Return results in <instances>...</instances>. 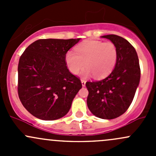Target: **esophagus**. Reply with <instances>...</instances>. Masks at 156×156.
<instances>
[{
	"label": "esophagus",
	"mask_w": 156,
	"mask_h": 156,
	"mask_svg": "<svg viewBox=\"0 0 156 156\" xmlns=\"http://www.w3.org/2000/svg\"><path fill=\"white\" fill-rule=\"evenodd\" d=\"M81 84H82V86L83 87H84V86H85V84H86V81L84 79H81Z\"/></svg>",
	"instance_id": "1"
}]
</instances>
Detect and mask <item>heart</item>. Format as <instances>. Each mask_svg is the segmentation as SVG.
Masks as SVG:
<instances>
[{"label":"heart","instance_id":"b5f03b06","mask_svg":"<svg viewBox=\"0 0 156 156\" xmlns=\"http://www.w3.org/2000/svg\"><path fill=\"white\" fill-rule=\"evenodd\" d=\"M75 51H69L66 56L68 68L75 75L86 66L84 75L93 74L96 78H105L112 72L117 62L118 50L112 42L87 41L78 45Z\"/></svg>","mask_w":156,"mask_h":156}]
</instances>
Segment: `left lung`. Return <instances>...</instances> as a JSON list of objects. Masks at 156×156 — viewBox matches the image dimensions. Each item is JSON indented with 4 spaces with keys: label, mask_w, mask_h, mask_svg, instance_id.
Instances as JSON below:
<instances>
[{
    "label": "left lung",
    "mask_w": 156,
    "mask_h": 156,
    "mask_svg": "<svg viewBox=\"0 0 156 156\" xmlns=\"http://www.w3.org/2000/svg\"><path fill=\"white\" fill-rule=\"evenodd\" d=\"M111 41L118 50L112 72L101 81H87V104L97 117L113 119L127 111L134 97L140 79L139 59L134 48L126 39L115 34L102 36Z\"/></svg>",
    "instance_id": "1"
}]
</instances>
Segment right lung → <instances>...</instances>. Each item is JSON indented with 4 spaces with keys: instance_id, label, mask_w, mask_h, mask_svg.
Segmentation results:
<instances>
[{
    "instance_id": "right-lung-1",
    "label": "right lung",
    "mask_w": 156,
    "mask_h": 156,
    "mask_svg": "<svg viewBox=\"0 0 156 156\" xmlns=\"http://www.w3.org/2000/svg\"><path fill=\"white\" fill-rule=\"evenodd\" d=\"M77 39H39L25 50L18 65V94L29 112L41 120L60 119L68 113L82 87L66 66V56Z\"/></svg>"
}]
</instances>
